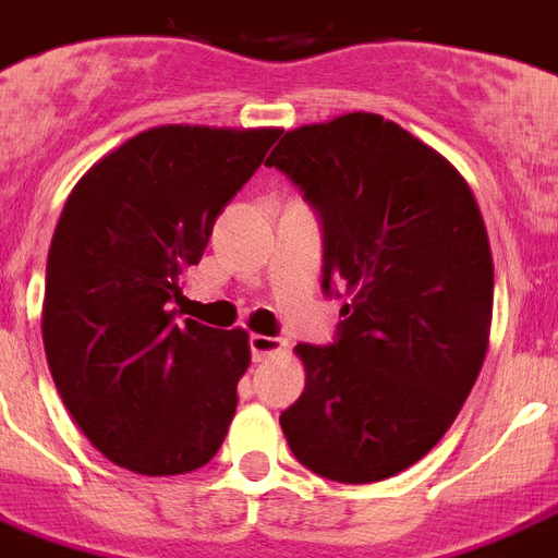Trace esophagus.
I'll return each instance as SVG.
<instances>
[{
	"instance_id": "obj_1",
	"label": "esophagus",
	"mask_w": 558,
	"mask_h": 558,
	"mask_svg": "<svg viewBox=\"0 0 558 558\" xmlns=\"http://www.w3.org/2000/svg\"><path fill=\"white\" fill-rule=\"evenodd\" d=\"M284 340L279 338H267V335H250V352L256 361H265V357L282 352Z\"/></svg>"
}]
</instances>
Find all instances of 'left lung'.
Wrapping results in <instances>:
<instances>
[{
  "label": "left lung",
  "mask_w": 558,
  "mask_h": 558,
  "mask_svg": "<svg viewBox=\"0 0 558 558\" xmlns=\"http://www.w3.org/2000/svg\"><path fill=\"white\" fill-rule=\"evenodd\" d=\"M279 168L323 220V291L349 300L328 347L300 343L305 390L279 416L319 477L404 472L451 427L492 326L489 235L442 154L375 113L288 131Z\"/></svg>",
  "instance_id": "1"
}]
</instances>
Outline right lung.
I'll list each match as a JSON object with an SVG mask.
<instances>
[{
  "instance_id": "obj_1",
  "label": "right lung",
  "mask_w": 558,
  "mask_h": 558,
  "mask_svg": "<svg viewBox=\"0 0 558 558\" xmlns=\"http://www.w3.org/2000/svg\"><path fill=\"white\" fill-rule=\"evenodd\" d=\"M279 133L150 128L98 159L60 211L46 262V361L77 427L122 469L194 472L227 436L247 331L177 319L171 305Z\"/></svg>"
}]
</instances>
